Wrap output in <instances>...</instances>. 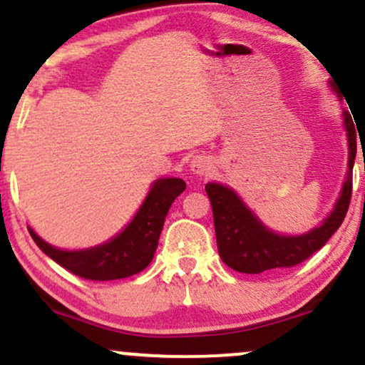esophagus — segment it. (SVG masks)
<instances>
[{
	"label": "esophagus",
	"mask_w": 365,
	"mask_h": 365,
	"mask_svg": "<svg viewBox=\"0 0 365 365\" xmlns=\"http://www.w3.org/2000/svg\"><path fill=\"white\" fill-rule=\"evenodd\" d=\"M212 168H215V165L206 156H195L190 161V171L197 177H207V175H211Z\"/></svg>",
	"instance_id": "34e87169"
}]
</instances>
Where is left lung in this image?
Returning a JSON list of instances; mask_svg holds the SVG:
<instances>
[{
    "label": "left lung",
    "mask_w": 365,
    "mask_h": 365,
    "mask_svg": "<svg viewBox=\"0 0 365 365\" xmlns=\"http://www.w3.org/2000/svg\"><path fill=\"white\" fill-rule=\"evenodd\" d=\"M331 89H334L331 82ZM343 128L349 144V170L340 195L333 209L319 225L300 235H284L273 232L259 220V216L242 200L232 187L217 182L206 183V192L212 206L217 252L221 261L238 273L259 274L262 271L292 267L305 261L319 250L331 235L340 228L349 211L351 197V170L357 154V133L351 116L341 111Z\"/></svg>",
    "instance_id": "8db88e82"
}]
</instances>
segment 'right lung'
<instances>
[{
	"label": "right lung",
	"instance_id": "obj_1",
	"mask_svg": "<svg viewBox=\"0 0 365 365\" xmlns=\"http://www.w3.org/2000/svg\"><path fill=\"white\" fill-rule=\"evenodd\" d=\"M183 190L185 182L182 178L165 177L154 180L130 223L110 240L89 249H60L48 244L31 226L29 232L46 255L81 278L94 282L128 278L140 273L153 261L165 217L173 200Z\"/></svg>",
	"mask_w": 365,
	"mask_h": 365
}]
</instances>
